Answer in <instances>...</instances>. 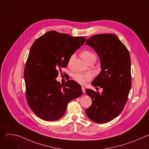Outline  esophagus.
Listing matches in <instances>:
<instances>
[{
    "instance_id": "34e87169",
    "label": "esophagus",
    "mask_w": 149,
    "mask_h": 149,
    "mask_svg": "<svg viewBox=\"0 0 149 149\" xmlns=\"http://www.w3.org/2000/svg\"><path fill=\"white\" fill-rule=\"evenodd\" d=\"M81 88H82V91L83 93H86V88H85V87H81Z\"/></svg>"
}]
</instances>
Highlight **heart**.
Segmentation results:
<instances>
[{
    "instance_id": "1",
    "label": "heart",
    "mask_w": 149,
    "mask_h": 149,
    "mask_svg": "<svg viewBox=\"0 0 149 149\" xmlns=\"http://www.w3.org/2000/svg\"><path fill=\"white\" fill-rule=\"evenodd\" d=\"M81 56H82V59L86 62H87V61H88L91 58H96L95 54H94L93 52H91L89 51H83L81 54ZM74 55H72L69 59L68 64H70L71 61L74 59ZM73 78H74V80L77 83L81 84V85H84V84H86L90 80H91V79L92 78V75L90 73H86V74L76 73V74H74Z\"/></svg>"
}]
</instances>
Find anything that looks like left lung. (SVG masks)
I'll use <instances>...</instances> for the list:
<instances>
[{
	"mask_svg": "<svg viewBox=\"0 0 149 149\" xmlns=\"http://www.w3.org/2000/svg\"><path fill=\"white\" fill-rule=\"evenodd\" d=\"M85 45L93 48L100 58L101 71L91 84L102 88L100 94L86 90L92 100V105L86 113L92 121L105 123L121 113L128 99L132 86L130 54L114 34L95 35Z\"/></svg>",
	"mask_w": 149,
	"mask_h": 149,
	"instance_id": "8db88e82",
	"label": "left lung"
}]
</instances>
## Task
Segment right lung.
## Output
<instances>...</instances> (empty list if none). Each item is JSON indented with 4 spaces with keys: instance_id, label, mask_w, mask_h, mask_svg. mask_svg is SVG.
Returning a JSON list of instances; mask_svg holds the SVG:
<instances>
[{
    "instance_id": "obj_1",
    "label": "right lung",
    "mask_w": 149,
    "mask_h": 149,
    "mask_svg": "<svg viewBox=\"0 0 149 149\" xmlns=\"http://www.w3.org/2000/svg\"><path fill=\"white\" fill-rule=\"evenodd\" d=\"M86 39L55 31L47 32L32 45L24 70L26 97L31 110L40 118L52 121L64 115L67 105L82 94L73 80L61 84L58 70L65 68L71 55Z\"/></svg>"
}]
</instances>
